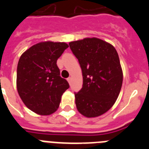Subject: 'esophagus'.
<instances>
[{
    "mask_svg": "<svg viewBox=\"0 0 149 149\" xmlns=\"http://www.w3.org/2000/svg\"><path fill=\"white\" fill-rule=\"evenodd\" d=\"M67 81H68V82L70 84L71 81H72V77H68V78L67 79Z\"/></svg>",
    "mask_w": 149,
    "mask_h": 149,
    "instance_id": "obj_1",
    "label": "esophagus"
}]
</instances>
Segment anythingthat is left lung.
<instances>
[{
  "instance_id": "1",
  "label": "left lung",
  "mask_w": 149,
  "mask_h": 149,
  "mask_svg": "<svg viewBox=\"0 0 149 149\" xmlns=\"http://www.w3.org/2000/svg\"><path fill=\"white\" fill-rule=\"evenodd\" d=\"M83 74L82 89L74 94L78 112L87 118L103 115L113 106L123 81L116 50L96 37L69 42Z\"/></svg>"
}]
</instances>
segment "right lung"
<instances>
[{"instance_id":"1","label":"right lung","mask_w":149,"mask_h":149,"mask_svg":"<svg viewBox=\"0 0 149 149\" xmlns=\"http://www.w3.org/2000/svg\"><path fill=\"white\" fill-rule=\"evenodd\" d=\"M68 47L65 42H41L21 56L17 67L16 87L27 108L41 116L56 111L62 95L69 85L60 76L56 60Z\"/></svg>"}]
</instances>
